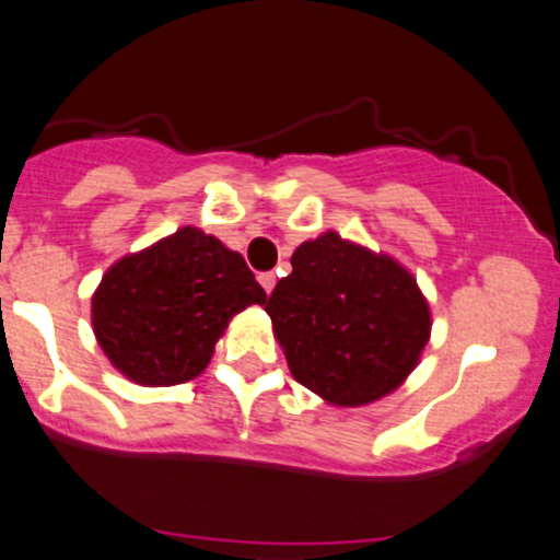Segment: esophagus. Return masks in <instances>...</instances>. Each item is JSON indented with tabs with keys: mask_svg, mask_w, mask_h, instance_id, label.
Instances as JSON below:
<instances>
[{
	"mask_svg": "<svg viewBox=\"0 0 560 560\" xmlns=\"http://www.w3.org/2000/svg\"><path fill=\"white\" fill-rule=\"evenodd\" d=\"M258 281H260V287H264L266 294L273 292V287H276V276H273V271H264V273L258 276Z\"/></svg>",
	"mask_w": 560,
	"mask_h": 560,
	"instance_id": "esophagus-1",
	"label": "esophagus"
}]
</instances>
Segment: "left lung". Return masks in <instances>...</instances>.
<instances>
[{
    "instance_id": "8db88e82",
    "label": "left lung",
    "mask_w": 560,
    "mask_h": 560,
    "mask_svg": "<svg viewBox=\"0 0 560 560\" xmlns=\"http://www.w3.org/2000/svg\"><path fill=\"white\" fill-rule=\"evenodd\" d=\"M294 380L336 406L393 393L429 341V304L393 258L325 232L302 243L268 296Z\"/></svg>"
}]
</instances>
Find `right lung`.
Listing matches in <instances>:
<instances>
[{
  "mask_svg": "<svg viewBox=\"0 0 560 560\" xmlns=\"http://www.w3.org/2000/svg\"><path fill=\"white\" fill-rule=\"evenodd\" d=\"M264 302L240 253L183 228L108 268L92 296V328L129 380L178 385L203 372L232 315Z\"/></svg>",
  "mask_w": 560,
  "mask_h": 560,
  "instance_id": "add662e5",
  "label": "right lung"
}]
</instances>
